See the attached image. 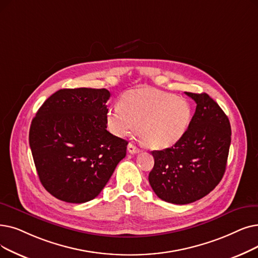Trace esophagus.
Masks as SVG:
<instances>
[{
  "mask_svg": "<svg viewBox=\"0 0 258 258\" xmlns=\"http://www.w3.org/2000/svg\"><path fill=\"white\" fill-rule=\"evenodd\" d=\"M127 151L130 154H137L139 153V149L137 147H135L133 143H128L127 145Z\"/></svg>",
  "mask_w": 258,
  "mask_h": 258,
  "instance_id": "34e87169",
  "label": "esophagus"
}]
</instances>
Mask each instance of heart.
Instances as JSON below:
<instances>
[{
    "label": "heart",
    "mask_w": 258,
    "mask_h": 258,
    "mask_svg": "<svg viewBox=\"0 0 258 258\" xmlns=\"http://www.w3.org/2000/svg\"><path fill=\"white\" fill-rule=\"evenodd\" d=\"M192 120L186 100L150 89H137L120 98L119 107L109 108L105 116L113 135L127 137L139 126L145 147L154 150L171 148L185 134Z\"/></svg>",
    "instance_id": "b5f03b06"
}]
</instances>
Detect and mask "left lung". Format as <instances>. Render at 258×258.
I'll use <instances>...</instances> for the list:
<instances>
[{"instance_id": "1", "label": "left lung", "mask_w": 258, "mask_h": 258, "mask_svg": "<svg viewBox=\"0 0 258 258\" xmlns=\"http://www.w3.org/2000/svg\"><path fill=\"white\" fill-rule=\"evenodd\" d=\"M196 102L183 137L172 148L153 151L149 181L160 199L187 205L205 197L225 174L231 144L227 115L208 94L185 93Z\"/></svg>"}]
</instances>
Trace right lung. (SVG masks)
Segmentation results:
<instances>
[{
    "instance_id": "right-lung-1",
    "label": "right lung",
    "mask_w": 258,
    "mask_h": 258,
    "mask_svg": "<svg viewBox=\"0 0 258 258\" xmlns=\"http://www.w3.org/2000/svg\"><path fill=\"white\" fill-rule=\"evenodd\" d=\"M105 88H64L37 111L29 145L42 185L65 203L97 197L126 155L127 141L106 131Z\"/></svg>"
}]
</instances>
